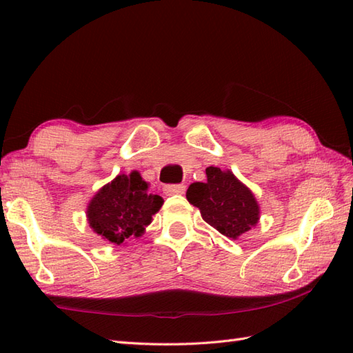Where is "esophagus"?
Returning <instances> with one entry per match:
<instances>
[{
	"instance_id": "esophagus-1",
	"label": "esophagus",
	"mask_w": 353,
	"mask_h": 353,
	"mask_svg": "<svg viewBox=\"0 0 353 353\" xmlns=\"http://www.w3.org/2000/svg\"><path fill=\"white\" fill-rule=\"evenodd\" d=\"M163 191L167 196H181L185 192V185H167Z\"/></svg>"
}]
</instances>
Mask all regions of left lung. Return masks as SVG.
I'll return each instance as SVG.
<instances>
[{"instance_id": "1", "label": "left lung", "mask_w": 353, "mask_h": 353, "mask_svg": "<svg viewBox=\"0 0 353 353\" xmlns=\"http://www.w3.org/2000/svg\"><path fill=\"white\" fill-rule=\"evenodd\" d=\"M206 177V182L190 185L186 199L200 209L208 224L232 239L256 226L259 220L258 201L234 172L208 167Z\"/></svg>"}]
</instances>
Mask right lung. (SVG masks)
Here are the masks:
<instances>
[{
  "label": "right lung",
  "mask_w": 353,
  "mask_h": 353,
  "mask_svg": "<svg viewBox=\"0 0 353 353\" xmlns=\"http://www.w3.org/2000/svg\"><path fill=\"white\" fill-rule=\"evenodd\" d=\"M163 199L148 192L138 171L118 174L95 194L88 206V223L104 241L121 245L127 238L144 234Z\"/></svg>",
  "instance_id": "add662e5"
}]
</instances>
